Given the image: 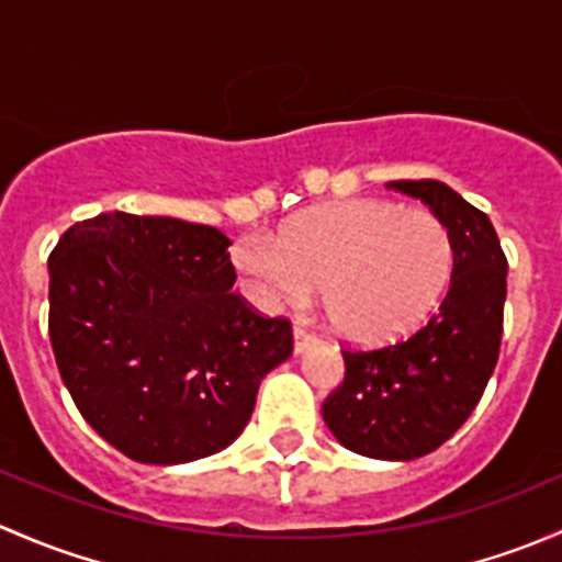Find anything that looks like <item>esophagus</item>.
Returning <instances> with one entry per match:
<instances>
[{
  "label": "esophagus",
  "instance_id": "esophagus-1",
  "mask_svg": "<svg viewBox=\"0 0 562 562\" xmlns=\"http://www.w3.org/2000/svg\"><path fill=\"white\" fill-rule=\"evenodd\" d=\"M315 342H317V337L310 331V328H304L302 323H296V326H293V350H296V353H304V350L313 348Z\"/></svg>",
  "mask_w": 562,
  "mask_h": 562
}]
</instances>
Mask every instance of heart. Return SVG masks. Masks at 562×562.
I'll return each instance as SVG.
<instances>
[{"mask_svg": "<svg viewBox=\"0 0 562 562\" xmlns=\"http://www.w3.org/2000/svg\"><path fill=\"white\" fill-rule=\"evenodd\" d=\"M234 263L266 302L307 304L323 291L337 337L381 345L432 313L451 280L454 245L427 209L350 198L296 214L277 241L241 239Z\"/></svg>", "mask_w": 562, "mask_h": 562, "instance_id": "heart-1", "label": "heart"}]
</instances>
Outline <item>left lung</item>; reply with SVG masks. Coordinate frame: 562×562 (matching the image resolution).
<instances>
[{
	"instance_id": "left-lung-1",
	"label": "left lung",
	"mask_w": 562,
	"mask_h": 562,
	"mask_svg": "<svg viewBox=\"0 0 562 562\" xmlns=\"http://www.w3.org/2000/svg\"><path fill=\"white\" fill-rule=\"evenodd\" d=\"M389 187L427 203L449 228V293L411 337L342 350L345 381L323 402V422L356 454L407 462L443 446L479 405L501 353L508 263L490 217L449 184Z\"/></svg>"
}]
</instances>
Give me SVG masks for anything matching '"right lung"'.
Segmentation results:
<instances>
[{"label":"right lung","mask_w":562,"mask_h":562,"mask_svg":"<svg viewBox=\"0 0 562 562\" xmlns=\"http://www.w3.org/2000/svg\"><path fill=\"white\" fill-rule=\"evenodd\" d=\"M228 247L212 225L108 212L67 228L50 252L61 381L89 427L135 462L228 449L260 381L291 356V323L231 291Z\"/></svg>","instance_id":"1"}]
</instances>
